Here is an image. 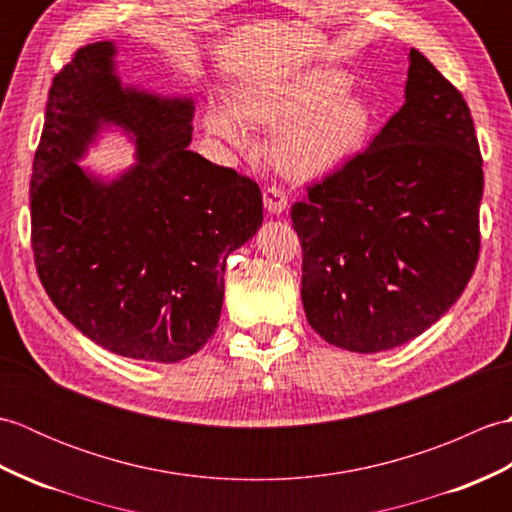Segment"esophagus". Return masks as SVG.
Listing matches in <instances>:
<instances>
[{
	"instance_id": "34e87169",
	"label": "esophagus",
	"mask_w": 512,
	"mask_h": 512,
	"mask_svg": "<svg viewBox=\"0 0 512 512\" xmlns=\"http://www.w3.org/2000/svg\"><path fill=\"white\" fill-rule=\"evenodd\" d=\"M264 206L268 209V213H273V215L284 213L286 206H288L286 193L281 191L279 187H266L264 189Z\"/></svg>"
}]
</instances>
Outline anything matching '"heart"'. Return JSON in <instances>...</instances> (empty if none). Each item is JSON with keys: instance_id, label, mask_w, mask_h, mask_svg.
<instances>
[{"instance_id": "b5f03b06", "label": "heart", "mask_w": 512, "mask_h": 512, "mask_svg": "<svg viewBox=\"0 0 512 512\" xmlns=\"http://www.w3.org/2000/svg\"><path fill=\"white\" fill-rule=\"evenodd\" d=\"M350 88L352 76L336 68L259 76L237 85L231 110L211 105L204 127L235 147L250 143L246 125L275 129L279 171L295 180H317L345 167L372 127V107Z\"/></svg>"}]
</instances>
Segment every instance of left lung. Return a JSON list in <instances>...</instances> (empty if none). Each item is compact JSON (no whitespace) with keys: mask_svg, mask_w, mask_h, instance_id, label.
I'll return each mask as SVG.
<instances>
[{"mask_svg":"<svg viewBox=\"0 0 512 512\" xmlns=\"http://www.w3.org/2000/svg\"><path fill=\"white\" fill-rule=\"evenodd\" d=\"M482 191L469 105L411 48L405 105L363 154L292 206L310 328L361 354L431 328L475 270Z\"/></svg>","mask_w":512,"mask_h":512,"instance_id":"left-lung-1","label":"left lung"}]
</instances>
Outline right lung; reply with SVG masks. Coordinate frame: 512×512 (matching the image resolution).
Instances as JSON below:
<instances>
[{"mask_svg": "<svg viewBox=\"0 0 512 512\" xmlns=\"http://www.w3.org/2000/svg\"><path fill=\"white\" fill-rule=\"evenodd\" d=\"M114 41L54 76L30 180L43 288L76 330L118 356L178 363L220 321L226 257L264 220L262 191L189 149L193 99L123 85ZM107 126L137 145L114 179L78 162Z\"/></svg>", "mask_w": 512, "mask_h": 512, "instance_id": "add662e5", "label": "right lung"}]
</instances>
